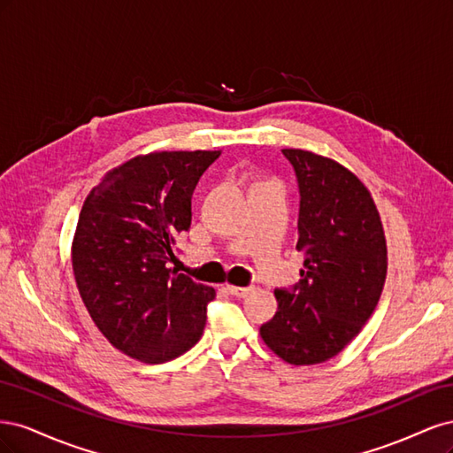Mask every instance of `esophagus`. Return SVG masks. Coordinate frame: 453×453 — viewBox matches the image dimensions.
<instances>
[{
	"mask_svg": "<svg viewBox=\"0 0 453 453\" xmlns=\"http://www.w3.org/2000/svg\"><path fill=\"white\" fill-rule=\"evenodd\" d=\"M226 291L232 295V296H238V298H245L251 291L253 287H238V285H226Z\"/></svg>",
	"mask_w": 453,
	"mask_h": 453,
	"instance_id": "obj_1",
	"label": "esophagus"
}]
</instances>
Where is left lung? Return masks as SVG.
Instances as JSON below:
<instances>
[{"instance_id":"obj_1","label":"left lung","mask_w":453,"mask_h":453,"mask_svg":"<svg viewBox=\"0 0 453 453\" xmlns=\"http://www.w3.org/2000/svg\"><path fill=\"white\" fill-rule=\"evenodd\" d=\"M298 190L304 270L293 289H276L278 311L260 326L265 344L289 365L325 363L361 333L388 273V245L368 188L336 160L283 149Z\"/></svg>"}]
</instances>
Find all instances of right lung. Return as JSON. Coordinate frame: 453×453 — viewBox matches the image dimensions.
Listing matches in <instances>:
<instances>
[{
  "label": "right lung",
  "instance_id": "add662e5",
  "mask_svg": "<svg viewBox=\"0 0 453 453\" xmlns=\"http://www.w3.org/2000/svg\"><path fill=\"white\" fill-rule=\"evenodd\" d=\"M221 150H160L127 160L87 196L72 243L81 298L109 344L157 365L200 340L215 289L168 268L190 228V198Z\"/></svg>",
  "mask_w": 453,
  "mask_h": 453
}]
</instances>
